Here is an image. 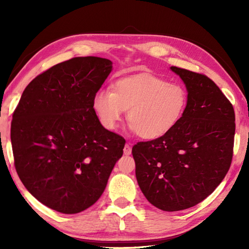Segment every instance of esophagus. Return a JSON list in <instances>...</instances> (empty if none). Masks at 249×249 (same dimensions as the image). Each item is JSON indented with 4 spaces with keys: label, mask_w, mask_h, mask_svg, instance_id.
I'll return each instance as SVG.
<instances>
[{
    "label": "esophagus",
    "mask_w": 249,
    "mask_h": 249,
    "mask_svg": "<svg viewBox=\"0 0 249 249\" xmlns=\"http://www.w3.org/2000/svg\"><path fill=\"white\" fill-rule=\"evenodd\" d=\"M124 154L125 155H130L131 154V146L129 144H125V146H124Z\"/></svg>",
    "instance_id": "1"
}]
</instances>
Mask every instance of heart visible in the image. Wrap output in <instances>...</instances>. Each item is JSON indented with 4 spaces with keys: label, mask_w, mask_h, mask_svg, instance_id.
Here are the masks:
<instances>
[{
    "label": "heart",
    "mask_w": 249,
    "mask_h": 249,
    "mask_svg": "<svg viewBox=\"0 0 249 249\" xmlns=\"http://www.w3.org/2000/svg\"><path fill=\"white\" fill-rule=\"evenodd\" d=\"M187 102V92L181 84L144 73L119 79L112 91L100 89L94 95L93 108L108 130L118 128L128 110L131 130L142 139H156L178 123Z\"/></svg>",
    "instance_id": "obj_1"
}]
</instances>
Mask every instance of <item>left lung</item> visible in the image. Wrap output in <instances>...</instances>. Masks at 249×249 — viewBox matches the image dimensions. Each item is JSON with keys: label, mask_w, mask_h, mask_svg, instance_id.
I'll use <instances>...</instances> for the list:
<instances>
[{"label": "left lung", "mask_w": 249, "mask_h": 249, "mask_svg": "<svg viewBox=\"0 0 249 249\" xmlns=\"http://www.w3.org/2000/svg\"><path fill=\"white\" fill-rule=\"evenodd\" d=\"M188 102L178 123L160 138L133 146L141 192L156 208L174 212L203 201L228 172L235 134L233 106L203 73L171 66Z\"/></svg>", "instance_id": "obj_1"}]
</instances>
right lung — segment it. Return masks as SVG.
<instances>
[{"label":"right lung","mask_w":249,"mask_h":249,"mask_svg":"<svg viewBox=\"0 0 249 249\" xmlns=\"http://www.w3.org/2000/svg\"><path fill=\"white\" fill-rule=\"evenodd\" d=\"M111 70L112 62L97 56L59 63L28 84L14 111L16 171L39 202L60 213L96 202L123 155L125 139L106 129L93 108Z\"/></svg>","instance_id":"right-lung-1"}]
</instances>
